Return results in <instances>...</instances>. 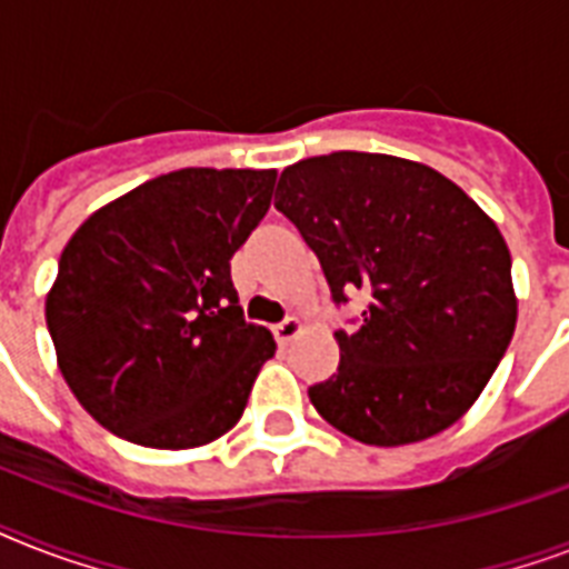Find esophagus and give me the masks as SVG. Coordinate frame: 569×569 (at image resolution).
I'll list each match as a JSON object with an SVG mask.
<instances>
[{"label":"esophagus","instance_id":"34e87169","mask_svg":"<svg viewBox=\"0 0 569 569\" xmlns=\"http://www.w3.org/2000/svg\"><path fill=\"white\" fill-rule=\"evenodd\" d=\"M301 321L298 319H283L280 325H274V339L280 342V346H289L298 333H301Z\"/></svg>","mask_w":569,"mask_h":569}]
</instances>
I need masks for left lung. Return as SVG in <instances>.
Segmentation results:
<instances>
[{
  "instance_id": "8db88e82",
  "label": "left lung",
  "mask_w": 569,
  "mask_h": 569,
  "mask_svg": "<svg viewBox=\"0 0 569 569\" xmlns=\"http://www.w3.org/2000/svg\"><path fill=\"white\" fill-rule=\"evenodd\" d=\"M274 206L319 257L333 301L369 298L360 328L333 333L339 369L310 387L312 407L366 446L458 422L517 328L493 218L428 164L355 150L289 164Z\"/></svg>"
}]
</instances>
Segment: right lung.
<instances>
[{
  "mask_svg": "<svg viewBox=\"0 0 569 569\" xmlns=\"http://www.w3.org/2000/svg\"><path fill=\"white\" fill-rule=\"evenodd\" d=\"M277 171L182 168L127 191L70 236L47 292L58 369L79 405L147 449H197L239 422L277 346L248 325L230 259Z\"/></svg>",
  "mask_w": 569,
  "mask_h": 569,
  "instance_id": "1",
  "label": "right lung"
}]
</instances>
